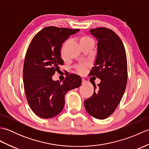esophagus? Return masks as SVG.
Listing matches in <instances>:
<instances>
[{
  "label": "esophagus",
  "instance_id": "1",
  "mask_svg": "<svg viewBox=\"0 0 149 149\" xmlns=\"http://www.w3.org/2000/svg\"><path fill=\"white\" fill-rule=\"evenodd\" d=\"M87 84V81H85L84 79H82V84L83 85H86Z\"/></svg>",
  "mask_w": 149,
  "mask_h": 149
}]
</instances>
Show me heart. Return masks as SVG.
Instances as JSON below:
<instances>
[{"label": "heart", "mask_w": 149, "mask_h": 149, "mask_svg": "<svg viewBox=\"0 0 149 149\" xmlns=\"http://www.w3.org/2000/svg\"><path fill=\"white\" fill-rule=\"evenodd\" d=\"M79 44L81 47L83 46L84 45H87V44H92V45H95V42L94 41L92 38H91L89 36H81L79 40ZM65 45H63V47H62V49H61V56L63 58H65V54H64V47ZM86 68H87V66L85 65H79L77 66H76V70L77 72L79 73V74H84V73L86 72Z\"/></svg>", "instance_id": "b5f03b06"}]
</instances>
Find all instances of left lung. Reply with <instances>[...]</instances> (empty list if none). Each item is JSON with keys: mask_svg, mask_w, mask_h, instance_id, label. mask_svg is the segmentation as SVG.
I'll use <instances>...</instances> for the list:
<instances>
[{"mask_svg": "<svg viewBox=\"0 0 149 149\" xmlns=\"http://www.w3.org/2000/svg\"><path fill=\"white\" fill-rule=\"evenodd\" d=\"M98 41L97 54L89 75L101 80L93 84L92 96L84 100L87 113L103 120L113 113L123 97L127 81V63L123 44L117 34L106 27L90 30Z\"/></svg>", "mask_w": 149, "mask_h": 149, "instance_id": "1", "label": "left lung"}]
</instances>
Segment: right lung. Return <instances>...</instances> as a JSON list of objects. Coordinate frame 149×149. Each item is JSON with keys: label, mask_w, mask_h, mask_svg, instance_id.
Returning a JSON list of instances; mask_svg holds the SVG:
<instances>
[{"label": "right lung", "mask_w": 149, "mask_h": 149, "mask_svg": "<svg viewBox=\"0 0 149 149\" xmlns=\"http://www.w3.org/2000/svg\"><path fill=\"white\" fill-rule=\"evenodd\" d=\"M79 31L47 27L34 36L28 47L23 70L24 90L31 109L41 118H52L61 113L65 94L82 83L76 74L69 75L61 84L52 78L63 65V43Z\"/></svg>", "instance_id": "right-lung-1"}]
</instances>
